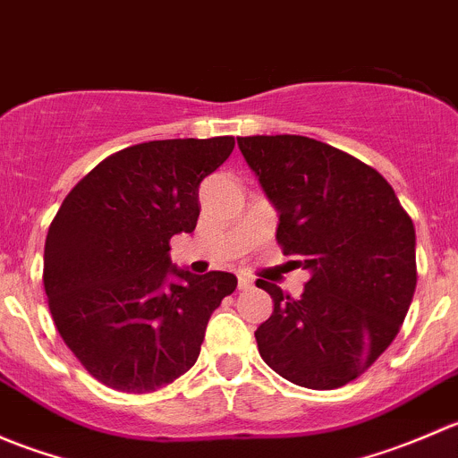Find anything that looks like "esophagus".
I'll return each instance as SVG.
<instances>
[{
	"label": "esophagus",
	"mask_w": 458,
	"mask_h": 458,
	"mask_svg": "<svg viewBox=\"0 0 458 458\" xmlns=\"http://www.w3.org/2000/svg\"><path fill=\"white\" fill-rule=\"evenodd\" d=\"M237 279H239V290H248V288H252V284H255V281H252L248 275H239Z\"/></svg>",
	"instance_id": "obj_1"
}]
</instances>
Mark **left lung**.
I'll use <instances>...</instances> for the list:
<instances>
[{
  "instance_id": "1",
  "label": "left lung",
  "mask_w": 458,
  "mask_h": 458,
  "mask_svg": "<svg viewBox=\"0 0 458 458\" xmlns=\"http://www.w3.org/2000/svg\"><path fill=\"white\" fill-rule=\"evenodd\" d=\"M243 159L279 212L284 255L310 270L293 299L257 327L259 354L310 390L361 377L399 335L417 288V237L390 183L348 152L301 135L237 137Z\"/></svg>"
}]
</instances>
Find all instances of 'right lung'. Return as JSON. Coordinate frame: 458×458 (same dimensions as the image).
Instances as JSON below:
<instances>
[{"instance_id":"1","label":"right lung","mask_w":458,"mask_h":458,"mask_svg":"<svg viewBox=\"0 0 458 458\" xmlns=\"http://www.w3.org/2000/svg\"><path fill=\"white\" fill-rule=\"evenodd\" d=\"M233 148L234 137L123 148L97 164L55 215L44 248L50 315L104 386L146 394L195 366L208 318L237 276L179 270L170 239L195 230L199 183Z\"/></svg>"}]
</instances>
